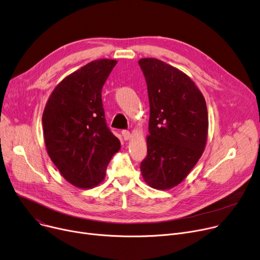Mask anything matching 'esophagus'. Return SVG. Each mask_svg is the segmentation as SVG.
Wrapping results in <instances>:
<instances>
[{
    "label": "esophagus",
    "mask_w": 260,
    "mask_h": 260,
    "mask_svg": "<svg viewBox=\"0 0 260 260\" xmlns=\"http://www.w3.org/2000/svg\"><path fill=\"white\" fill-rule=\"evenodd\" d=\"M121 134H122V137H123L124 140H128L129 138L132 137V135L128 131H122V132H121Z\"/></svg>",
    "instance_id": "esophagus-1"
}]
</instances>
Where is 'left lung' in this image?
<instances>
[{
    "mask_svg": "<svg viewBox=\"0 0 260 260\" xmlns=\"http://www.w3.org/2000/svg\"><path fill=\"white\" fill-rule=\"evenodd\" d=\"M149 99L147 155L140 169L152 188L180 184L205 149L208 135L206 101L185 73L157 58H142Z\"/></svg>",
    "mask_w": 260,
    "mask_h": 260,
    "instance_id": "obj_1",
    "label": "left lung"
}]
</instances>
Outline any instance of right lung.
Wrapping results in <instances>:
<instances>
[{
	"instance_id": "1",
	"label": "right lung",
	"mask_w": 260,
	"mask_h": 260,
	"mask_svg": "<svg viewBox=\"0 0 260 260\" xmlns=\"http://www.w3.org/2000/svg\"><path fill=\"white\" fill-rule=\"evenodd\" d=\"M117 61L86 63L60 81L43 113L45 144L61 176L79 188H91L106 177L120 141L107 125L101 91Z\"/></svg>"
}]
</instances>
